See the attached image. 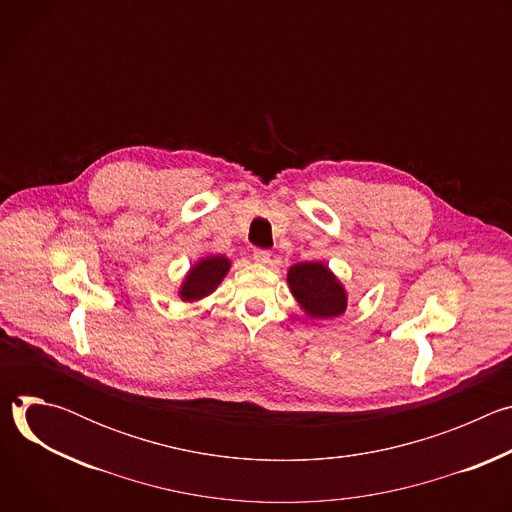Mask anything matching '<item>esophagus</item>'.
Listing matches in <instances>:
<instances>
[{
  "instance_id": "esophagus-1",
  "label": "esophagus",
  "mask_w": 512,
  "mask_h": 512,
  "mask_svg": "<svg viewBox=\"0 0 512 512\" xmlns=\"http://www.w3.org/2000/svg\"><path fill=\"white\" fill-rule=\"evenodd\" d=\"M253 259L257 261V263H269V259H271V253L267 251V249H255L253 251Z\"/></svg>"
}]
</instances>
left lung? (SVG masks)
<instances>
[{"label": "left lung", "mask_w": 512, "mask_h": 512, "mask_svg": "<svg viewBox=\"0 0 512 512\" xmlns=\"http://www.w3.org/2000/svg\"><path fill=\"white\" fill-rule=\"evenodd\" d=\"M287 283L302 310L314 320L336 318L346 310V289L320 261H306L289 267Z\"/></svg>", "instance_id": "1"}]
</instances>
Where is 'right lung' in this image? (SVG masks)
Masks as SVG:
<instances>
[{"mask_svg":"<svg viewBox=\"0 0 512 512\" xmlns=\"http://www.w3.org/2000/svg\"><path fill=\"white\" fill-rule=\"evenodd\" d=\"M231 269V261L225 255H210L200 259L180 285V298L184 302H196L206 298L218 287Z\"/></svg>","mask_w":512,"mask_h":512,"instance_id":"right-lung-1","label":"right lung"}]
</instances>
